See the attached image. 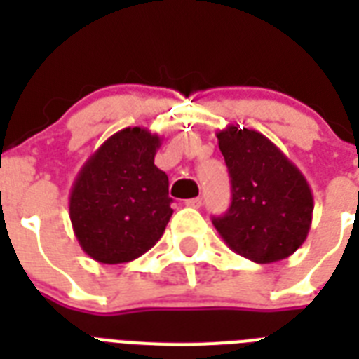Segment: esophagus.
Returning <instances> with one entry per match:
<instances>
[{
	"label": "esophagus",
	"mask_w": 359,
	"mask_h": 359,
	"mask_svg": "<svg viewBox=\"0 0 359 359\" xmlns=\"http://www.w3.org/2000/svg\"><path fill=\"white\" fill-rule=\"evenodd\" d=\"M201 197H194V199H188V201H184L186 207H190V208H199L201 207Z\"/></svg>",
	"instance_id": "1"
}]
</instances>
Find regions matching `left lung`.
Instances as JSON below:
<instances>
[{
  "instance_id": "left-lung-1",
  "label": "left lung",
  "mask_w": 359,
  "mask_h": 359,
  "mask_svg": "<svg viewBox=\"0 0 359 359\" xmlns=\"http://www.w3.org/2000/svg\"><path fill=\"white\" fill-rule=\"evenodd\" d=\"M231 177V207L212 218L231 250L259 264L292 255L307 238L313 194L302 171L261 132L229 124L218 132Z\"/></svg>"
}]
</instances>
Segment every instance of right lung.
<instances>
[{
  "instance_id": "add662e5",
  "label": "right lung",
  "mask_w": 359,
  "mask_h": 359,
  "mask_svg": "<svg viewBox=\"0 0 359 359\" xmlns=\"http://www.w3.org/2000/svg\"><path fill=\"white\" fill-rule=\"evenodd\" d=\"M158 149L156 134L124 128L80 169L70 190V222L81 250L95 261H134L162 238L173 199L168 175L154 165Z\"/></svg>"
}]
</instances>
